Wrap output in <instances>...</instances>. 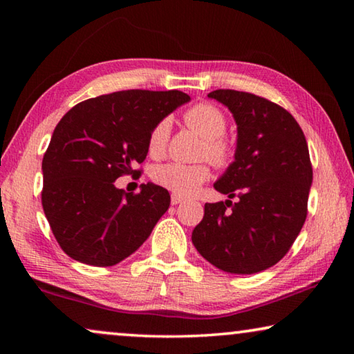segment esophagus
<instances>
[{"mask_svg":"<svg viewBox=\"0 0 354 354\" xmlns=\"http://www.w3.org/2000/svg\"><path fill=\"white\" fill-rule=\"evenodd\" d=\"M183 201H184L183 196H179V195H176V194H173V195H171V205H173V206L181 205Z\"/></svg>","mask_w":354,"mask_h":354,"instance_id":"esophagus-1","label":"esophagus"}]
</instances>
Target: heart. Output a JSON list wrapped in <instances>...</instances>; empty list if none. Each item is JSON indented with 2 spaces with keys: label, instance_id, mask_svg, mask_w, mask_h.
Returning <instances> with one entry per match:
<instances>
[{
  "label": "heart",
  "instance_id": "heart-1",
  "mask_svg": "<svg viewBox=\"0 0 354 354\" xmlns=\"http://www.w3.org/2000/svg\"><path fill=\"white\" fill-rule=\"evenodd\" d=\"M184 122L205 139L201 156H206L217 167H225L230 164L234 148H232V143L223 137L226 131V118L218 107L209 103L192 106L184 113ZM169 137L170 120L162 118L154 124L151 133H149L148 153L153 158H162L167 149V143H169ZM209 176H211L209 167L203 162L194 165L170 162L156 167L153 171V179L156 184L183 196L194 195L200 185L207 181Z\"/></svg>",
  "mask_w": 354,
  "mask_h": 354
}]
</instances>
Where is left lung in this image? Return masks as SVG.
<instances>
[{
    "label": "left lung",
    "mask_w": 354,
    "mask_h": 354,
    "mask_svg": "<svg viewBox=\"0 0 354 354\" xmlns=\"http://www.w3.org/2000/svg\"><path fill=\"white\" fill-rule=\"evenodd\" d=\"M207 97L236 120L234 162L214 187L239 201L206 203L192 242L220 270L253 274L283 259L306 220L313 184L306 137L289 112L257 95L220 88Z\"/></svg>",
    "instance_id": "8db88e82"
}]
</instances>
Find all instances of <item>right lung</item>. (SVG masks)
Listing matches in <instances>:
<instances>
[{
  "mask_svg": "<svg viewBox=\"0 0 354 354\" xmlns=\"http://www.w3.org/2000/svg\"><path fill=\"white\" fill-rule=\"evenodd\" d=\"M179 91H122L76 104L57 123L41 162V206L71 259L111 267L131 256L170 206L153 183L140 194L115 187L148 153L154 124L184 103Z\"/></svg>",
  "mask_w": 354,
  "mask_h": 354,
  "instance_id": "right-lung-1",
  "label": "right lung"
}]
</instances>
